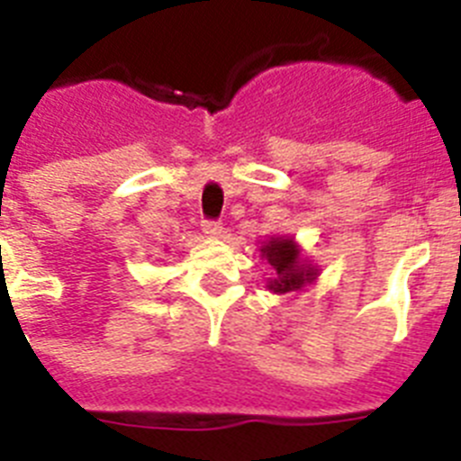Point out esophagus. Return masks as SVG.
Returning <instances> with one entry per match:
<instances>
[{
  "label": "esophagus",
  "instance_id": "34e87169",
  "mask_svg": "<svg viewBox=\"0 0 461 461\" xmlns=\"http://www.w3.org/2000/svg\"><path fill=\"white\" fill-rule=\"evenodd\" d=\"M203 233H205L207 238H219V235L223 233L221 221H217V219H205V221H203Z\"/></svg>",
  "mask_w": 461,
  "mask_h": 461
}]
</instances>
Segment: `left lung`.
Listing matches in <instances>:
<instances>
[{"label":"left lung","mask_w":461,"mask_h":461,"mask_svg":"<svg viewBox=\"0 0 461 461\" xmlns=\"http://www.w3.org/2000/svg\"><path fill=\"white\" fill-rule=\"evenodd\" d=\"M260 254L266 256L267 263L275 267L276 276L267 284V288L275 293H288L303 288L304 284L313 281L316 270L300 263V251L293 244V240L272 238L270 242L263 244Z\"/></svg>","instance_id":"8db88e82"}]
</instances>
